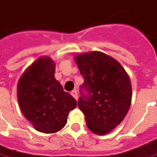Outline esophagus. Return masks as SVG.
<instances>
[{
    "mask_svg": "<svg viewBox=\"0 0 157 157\" xmlns=\"http://www.w3.org/2000/svg\"><path fill=\"white\" fill-rule=\"evenodd\" d=\"M71 94L73 96V97L75 98V99H77V98H78V95H77V91L76 90H73L72 92L71 93Z\"/></svg>",
    "mask_w": 157,
    "mask_h": 157,
    "instance_id": "1",
    "label": "esophagus"
}]
</instances>
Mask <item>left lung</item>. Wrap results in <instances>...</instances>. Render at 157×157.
Returning <instances> with one entry per match:
<instances>
[{"label":"left lung","mask_w":157,"mask_h":157,"mask_svg":"<svg viewBox=\"0 0 157 157\" xmlns=\"http://www.w3.org/2000/svg\"><path fill=\"white\" fill-rule=\"evenodd\" d=\"M84 82L78 100L87 128L105 135L123 121L132 101V85L128 73L117 60L94 51L74 57Z\"/></svg>","instance_id":"obj_1"}]
</instances>
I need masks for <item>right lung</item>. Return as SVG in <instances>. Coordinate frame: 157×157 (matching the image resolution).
Returning a JSON list of instances; mask_svg holds the SVG:
<instances>
[{
    "mask_svg": "<svg viewBox=\"0 0 157 157\" xmlns=\"http://www.w3.org/2000/svg\"><path fill=\"white\" fill-rule=\"evenodd\" d=\"M54 73L55 63L44 56L31 63L17 82V101L23 115L44 133L60 131L69 112L77 105L75 98L63 91Z\"/></svg>",
    "mask_w": 157,
    "mask_h": 157,
    "instance_id": "add662e5",
    "label": "right lung"
}]
</instances>
